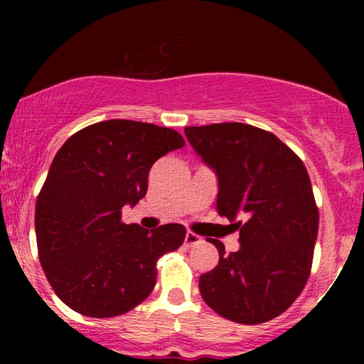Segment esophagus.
Here are the masks:
<instances>
[{
    "instance_id": "34e87169",
    "label": "esophagus",
    "mask_w": 364,
    "mask_h": 364,
    "mask_svg": "<svg viewBox=\"0 0 364 364\" xmlns=\"http://www.w3.org/2000/svg\"><path fill=\"white\" fill-rule=\"evenodd\" d=\"M200 241H202V237L196 236L195 232H186V236H185V245L188 246V248H191V246H196V245L200 243Z\"/></svg>"
}]
</instances>
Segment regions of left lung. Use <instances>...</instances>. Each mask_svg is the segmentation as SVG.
<instances>
[{
    "label": "left lung",
    "instance_id": "obj_1",
    "mask_svg": "<svg viewBox=\"0 0 364 364\" xmlns=\"http://www.w3.org/2000/svg\"><path fill=\"white\" fill-rule=\"evenodd\" d=\"M185 135L215 173L217 212L240 231V250L219 240L214 270L200 275L203 301L245 325L269 321L301 294L318 235V208L301 159L274 133L245 123L186 127Z\"/></svg>",
    "mask_w": 364,
    "mask_h": 364
}]
</instances>
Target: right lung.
Returning <instances> with one entry per match:
<instances>
[{"label": "right lung", "instance_id": "obj_1", "mask_svg": "<svg viewBox=\"0 0 364 364\" xmlns=\"http://www.w3.org/2000/svg\"><path fill=\"white\" fill-rule=\"evenodd\" d=\"M185 140L171 128L107 119L58 150L36 203L39 260L66 306L92 318L123 315L156 286V263L174 252L185 225L121 223V208L147 193L149 171Z\"/></svg>", "mask_w": 364, "mask_h": 364}]
</instances>
